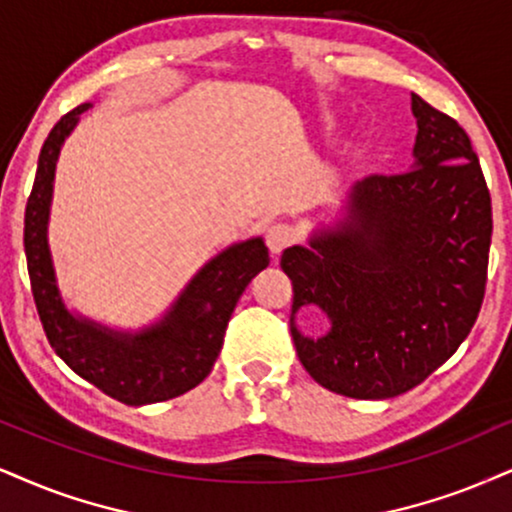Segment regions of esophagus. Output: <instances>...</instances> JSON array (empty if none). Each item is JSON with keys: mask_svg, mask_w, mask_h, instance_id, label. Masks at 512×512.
I'll list each match as a JSON object with an SVG mask.
<instances>
[{"mask_svg": "<svg viewBox=\"0 0 512 512\" xmlns=\"http://www.w3.org/2000/svg\"><path fill=\"white\" fill-rule=\"evenodd\" d=\"M292 242H294V230L287 223H275L268 227L266 244L270 254H280V251H285Z\"/></svg>", "mask_w": 512, "mask_h": 512, "instance_id": "34e87169", "label": "esophagus"}]
</instances>
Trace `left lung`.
<instances>
[{
  "label": "left lung",
  "mask_w": 512,
  "mask_h": 512,
  "mask_svg": "<svg viewBox=\"0 0 512 512\" xmlns=\"http://www.w3.org/2000/svg\"><path fill=\"white\" fill-rule=\"evenodd\" d=\"M418 137L406 173L356 182L337 227L289 246V330L315 382L351 399H391L425 382L468 337L482 308L491 197L472 142L451 116L413 94ZM301 305L331 320L301 335Z\"/></svg>",
  "instance_id": "left-lung-1"
}]
</instances>
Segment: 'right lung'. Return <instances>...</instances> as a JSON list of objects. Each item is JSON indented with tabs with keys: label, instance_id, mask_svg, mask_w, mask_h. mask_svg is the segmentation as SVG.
<instances>
[{
	"label": "right lung",
	"instance_id": "obj_1",
	"mask_svg": "<svg viewBox=\"0 0 512 512\" xmlns=\"http://www.w3.org/2000/svg\"><path fill=\"white\" fill-rule=\"evenodd\" d=\"M92 104H80L54 125L42 144L33 192L25 206V258L44 334L56 356L82 380L125 406H147L194 389L211 372L239 296L268 268L261 237L220 251L189 280L159 323L140 332H118L73 315L63 304L47 242L59 151Z\"/></svg>",
	"mask_w": 512,
	"mask_h": 512
}]
</instances>
